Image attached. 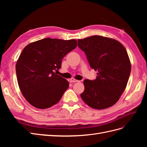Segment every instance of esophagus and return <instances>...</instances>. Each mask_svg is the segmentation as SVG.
<instances>
[{
	"label": "esophagus",
	"mask_w": 147,
	"mask_h": 147,
	"mask_svg": "<svg viewBox=\"0 0 147 147\" xmlns=\"http://www.w3.org/2000/svg\"><path fill=\"white\" fill-rule=\"evenodd\" d=\"M78 80H75L74 78H71L69 80V82L70 83H75V82H78Z\"/></svg>",
	"instance_id": "34e87169"
}]
</instances>
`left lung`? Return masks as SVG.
<instances>
[{
	"instance_id": "1",
	"label": "left lung",
	"mask_w": 147,
	"mask_h": 147,
	"mask_svg": "<svg viewBox=\"0 0 147 147\" xmlns=\"http://www.w3.org/2000/svg\"><path fill=\"white\" fill-rule=\"evenodd\" d=\"M78 45L98 72L94 80H84L82 100L94 109L110 107L119 99L129 78L131 64L126 48L116 40L100 35L78 39Z\"/></svg>"
}]
</instances>
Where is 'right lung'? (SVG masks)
<instances>
[{"mask_svg":"<svg viewBox=\"0 0 147 147\" xmlns=\"http://www.w3.org/2000/svg\"><path fill=\"white\" fill-rule=\"evenodd\" d=\"M76 40L45 38L29 43L16 64L18 83L24 98L34 107L50 108L69 88L67 80L55 72L62 59L77 47Z\"/></svg>","mask_w":147,"mask_h":147,"instance_id":"1","label":"right lung"}]
</instances>
